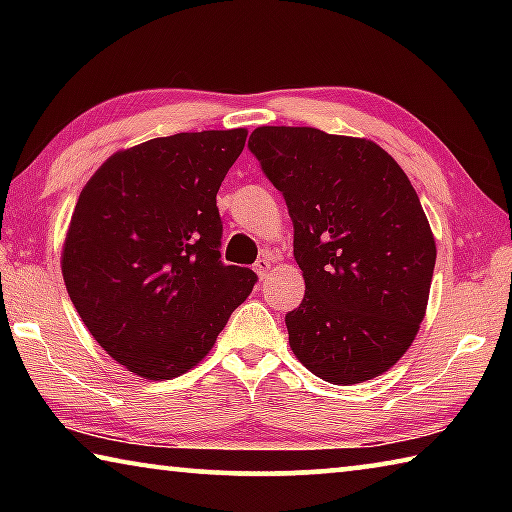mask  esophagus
Listing matches in <instances>:
<instances>
[{"label": "esophagus", "mask_w": 512, "mask_h": 512, "mask_svg": "<svg viewBox=\"0 0 512 512\" xmlns=\"http://www.w3.org/2000/svg\"><path fill=\"white\" fill-rule=\"evenodd\" d=\"M271 268H273V257L271 255L259 257L255 262V273L259 275V280H266L268 273H271Z\"/></svg>", "instance_id": "1"}]
</instances>
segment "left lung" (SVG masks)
<instances>
[{
  "label": "left lung",
  "instance_id": "left-lung-1",
  "mask_svg": "<svg viewBox=\"0 0 512 512\" xmlns=\"http://www.w3.org/2000/svg\"><path fill=\"white\" fill-rule=\"evenodd\" d=\"M248 149L293 221L305 298L287 314L298 361L329 384L393 368L427 311L436 241L400 164L363 137L259 126Z\"/></svg>",
  "mask_w": 512,
  "mask_h": 512
}]
</instances>
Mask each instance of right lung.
<instances>
[{
    "label": "right lung",
    "mask_w": 512,
    "mask_h": 512,
    "mask_svg": "<svg viewBox=\"0 0 512 512\" xmlns=\"http://www.w3.org/2000/svg\"><path fill=\"white\" fill-rule=\"evenodd\" d=\"M246 128L155 137L88 180L63 244L69 298L103 350L144 379H171L212 350L253 291L221 262L216 192Z\"/></svg>",
    "instance_id": "add662e5"
}]
</instances>
